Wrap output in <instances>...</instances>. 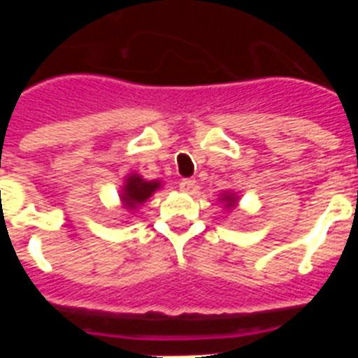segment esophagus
I'll return each mask as SVG.
<instances>
[{
  "instance_id": "esophagus-1",
  "label": "esophagus",
  "mask_w": 358,
  "mask_h": 358,
  "mask_svg": "<svg viewBox=\"0 0 358 358\" xmlns=\"http://www.w3.org/2000/svg\"><path fill=\"white\" fill-rule=\"evenodd\" d=\"M195 184H197V182H195V178H182L180 180L178 186L182 192H194Z\"/></svg>"
}]
</instances>
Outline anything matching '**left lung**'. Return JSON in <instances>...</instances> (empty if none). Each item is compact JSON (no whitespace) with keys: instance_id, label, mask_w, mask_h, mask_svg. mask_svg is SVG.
I'll list each match as a JSON object with an SVG mask.
<instances>
[{"instance_id":"obj_1","label":"left lung","mask_w":358,"mask_h":358,"mask_svg":"<svg viewBox=\"0 0 358 358\" xmlns=\"http://www.w3.org/2000/svg\"><path fill=\"white\" fill-rule=\"evenodd\" d=\"M226 201H228V205H226V207H232V205H234L232 197H226Z\"/></svg>"}]
</instances>
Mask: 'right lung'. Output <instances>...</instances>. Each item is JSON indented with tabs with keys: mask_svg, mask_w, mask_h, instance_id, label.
<instances>
[{
	"mask_svg": "<svg viewBox=\"0 0 358 358\" xmlns=\"http://www.w3.org/2000/svg\"><path fill=\"white\" fill-rule=\"evenodd\" d=\"M157 187H159V182H148V180L140 178V176H130L126 180L124 195H122L126 207L136 209V205H141L149 195L155 192Z\"/></svg>",
	"mask_w": 358,
	"mask_h": 358,
	"instance_id": "add662e5",
	"label": "right lung"
}]
</instances>
